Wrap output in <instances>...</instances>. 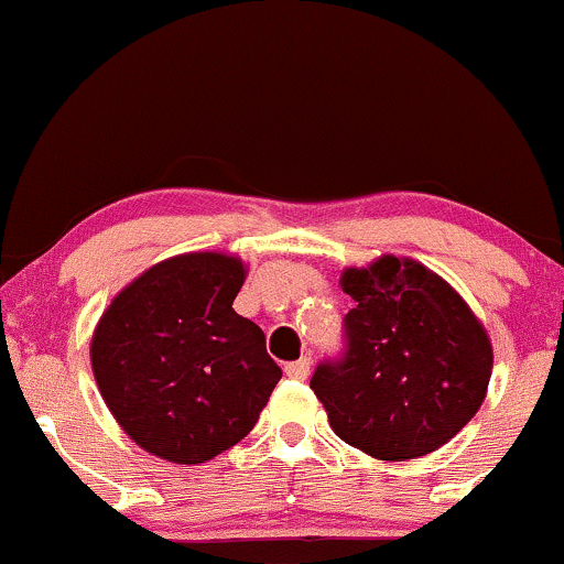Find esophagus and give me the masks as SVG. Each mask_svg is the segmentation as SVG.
I'll return each instance as SVG.
<instances>
[{
  "instance_id": "34e87169",
  "label": "esophagus",
  "mask_w": 564,
  "mask_h": 564,
  "mask_svg": "<svg viewBox=\"0 0 564 564\" xmlns=\"http://www.w3.org/2000/svg\"><path fill=\"white\" fill-rule=\"evenodd\" d=\"M284 372H288L292 380H305V377L311 375V359L303 357L297 361H290V365H284Z\"/></svg>"
}]
</instances>
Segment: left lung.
<instances>
[{
	"mask_svg": "<svg viewBox=\"0 0 564 564\" xmlns=\"http://www.w3.org/2000/svg\"><path fill=\"white\" fill-rule=\"evenodd\" d=\"M341 290L346 354L315 369L311 388L338 438L375 459L436 452L480 411L492 372L488 330L457 290L421 261L349 267Z\"/></svg>",
	"mask_w": 564,
	"mask_h": 564,
	"instance_id": "obj_1",
	"label": "left lung"
}]
</instances>
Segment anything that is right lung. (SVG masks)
I'll return each instance as SVG.
<instances>
[{
  "mask_svg": "<svg viewBox=\"0 0 564 564\" xmlns=\"http://www.w3.org/2000/svg\"><path fill=\"white\" fill-rule=\"evenodd\" d=\"M246 264L220 251L164 259L122 288L91 334V372L120 429L153 457L203 465L257 426L282 369L234 311Z\"/></svg>",
  "mask_w": 564,
  "mask_h": 564,
  "instance_id": "add662e5",
  "label": "right lung"
}]
</instances>
